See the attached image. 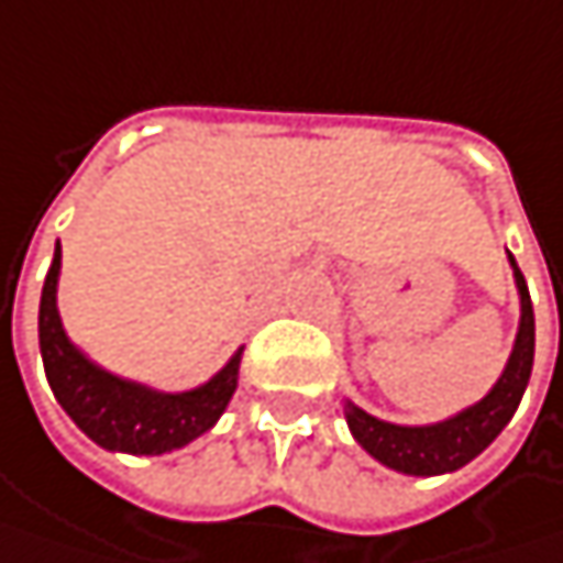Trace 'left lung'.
Here are the masks:
<instances>
[{"label": "left lung", "mask_w": 563, "mask_h": 563, "mask_svg": "<svg viewBox=\"0 0 563 563\" xmlns=\"http://www.w3.org/2000/svg\"><path fill=\"white\" fill-rule=\"evenodd\" d=\"M509 261H512L516 286L522 296V322H519L516 347L509 354L503 377L477 406H471L438 426H393V422H380V419L367 416L354 402H347L344 416H347L351 434L380 464L399 471V474H412V477H434V474L457 471V467L471 464L484 448H489L493 438L516 416L522 393L532 377V361H536V312H532V296H529L526 277L512 254H509Z\"/></svg>", "instance_id": "obj_1"}]
</instances>
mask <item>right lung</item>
Masks as SVG:
<instances>
[{
	"mask_svg": "<svg viewBox=\"0 0 563 563\" xmlns=\"http://www.w3.org/2000/svg\"><path fill=\"white\" fill-rule=\"evenodd\" d=\"M57 274H60V241L41 289L37 338L44 374L64 412L106 451L125 454H164L189 444L209 432L225 412L238 386L241 351L209 380L189 393H157L131 380H119L102 367L89 364L70 338L64 334L57 316Z\"/></svg>",
	"mask_w": 563,
	"mask_h": 563,
	"instance_id": "right-lung-1",
	"label": "right lung"
}]
</instances>
